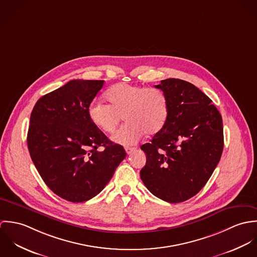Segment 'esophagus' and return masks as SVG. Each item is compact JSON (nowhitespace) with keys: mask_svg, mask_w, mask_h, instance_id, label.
Masks as SVG:
<instances>
[{"mask_svg":"<svg viewBox=\"0 0 257 257\" xmlns=\"http://www.w3.org/2000/svg\"><path fill=\"white\" fill-rule=\"evenodd\" d=\"M124 149H125V152H126L127 154H132L134 151H136V149H137V148H136V147H126Z\"/></svg>","mask_w":257,"mask_h":257,"instance_id":"34e87169","label":"esophagus"}]
</instances>
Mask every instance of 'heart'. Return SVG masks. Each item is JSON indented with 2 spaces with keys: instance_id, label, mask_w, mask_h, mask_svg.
Listing matches in <instances>:
<instances>
[{
  "instance_id": "1",
  "label": "heart",
  "mask_w": 257,
  "mask_h": 257,
  "mask_svg": "<svg viewBox=\"0 0 257 257\" xmlns=\"http://www.w3.org/2000/svg\"><path fill=\"white\" fill-rule=\"evenodd\" d=\"M105 98L109 104L91 103L88 116L97 128L107 134L115 130L123 116L126 123L111 137L115 144L130 146L145 134L157 135L169 117L168 98L158 88L118 83L108 89Z\"/></svg>"
}]
</instances>
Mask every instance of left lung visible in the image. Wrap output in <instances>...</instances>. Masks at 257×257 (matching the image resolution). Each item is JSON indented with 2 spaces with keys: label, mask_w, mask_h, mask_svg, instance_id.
<instances>
[{
  "label": "left lung",
  "mask_w": 257,
  "mask_h": 257,
  "mask_svg": "<svg viewBox=\"0 0 257 257\" xmlns=\"http://www.w3.org/2000/svg\"><path fill=\"white\" fill-rule=\"evenodd\" d=\"M155 88L169 101V117L160 133L141 148L147 154L141 178L157 198L184 202L206 185L223 149L222 119L212 100L181 79L162 80Z\"/></svg>",
  "instance_id": "obj_1"
}]
</instances>
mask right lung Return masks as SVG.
Instances as JSON below:
<instances>
[{"mask_svg": "<svg viewBox=\"0 0 257 257\" xmlns=\"http://www.w3.org/2000/svg\"><path fill=\"white\" fill-rule=\"evenodd\" d=\"M103 85V80H71L42 96L31 114L32 160L47 187L69 202L97 196L126 155L89 119L88 108Z\"/></svg>", "mask_w": 257, "mask_h": 257, "instance_id": "obj_1", "label": "right lung"}]
</instances>
